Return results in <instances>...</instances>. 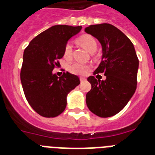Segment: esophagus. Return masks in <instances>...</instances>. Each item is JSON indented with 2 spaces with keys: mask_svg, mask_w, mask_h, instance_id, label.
Listing matches in <instances>:
<instances>
[{
  "mask_svg": "<svg viewBox=\"0 0 155 155\" xmlns=\"http://www.w3.org/2000/svg\"><path fill=\"white\" fill-rule=\"evenodd\" d=\"M80 82L82 83V82H84V81H85V80H86V79H85L84 77H80Z\"/></svg>",
  "mask_w": 155,
  "mask_h": 155,
  "instance_id": "1",
  "label": "esophagus"
}]
</instances>
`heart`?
I'll use <instances>...</instances> for the list:
<instances>
[{"label":"heart","mask_w":155,"mask_h":155,"mask_svg":"<svg viewBox=\"0 0 155 155\" xmlns=\"http://www.w3.org/2000/svg\"><path fill=\"white\" fill-rule=\"evenodd\" d=\"M78 43L81 45L83 47H84L85 49L88 51L89 52L96 51L97 48V42L95 39L94 37H92V35H82L77 39ZM63 57L66 60H70L72 57V46L71 43L68 42L64 47L63 49ZM90 66L83 64L80 63H73L69 66V71L70 72L75 75H87L88 71H90Z\"/></svg>","instance_id":"obj_1"}]
</instances>
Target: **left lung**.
<instances>
[{
	"label": "left lung",
	"instance_id": "8db88e82",
	"mask_svg": "<svg viewBox=\"0 0 155 155\" xmlns=\"http://www.w3.org/2000/svg\"><path fill=\"white\" fill-rule=\"evenodd\" d=\"M99 40L102 60L94 75L104 73L105 80L89 76L92 88L86 94L89 110L101 117H109L122 110L137 88L139 61L130 38L114 25L103 23L85 28Z\"/></svg>",
	"mask_w": 155,
	"mask_h": 155
}]
</instances>
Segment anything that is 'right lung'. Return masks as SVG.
Segmentation results:
<instances>
[{
	"instance_id": "add662e5",
	"label": "right lung",
	"mask_w": 155,
	"mask_h": 155,
	"mask_svg": "<svg viewBox=\"0 0 155 155\" xmlns=\"http://www.w3.org/2000/svg\"><path fill=\"white\" fill-rule=\"evenodd\" d=\"M81 29V25H54L33 38L24 51L21 82L28 103L40 116L54 117L61 114L68 94L80 84L77 75L67 71L58 77L52 71L63 57L68 40Z\"/></svg>"
}]
</instances>
